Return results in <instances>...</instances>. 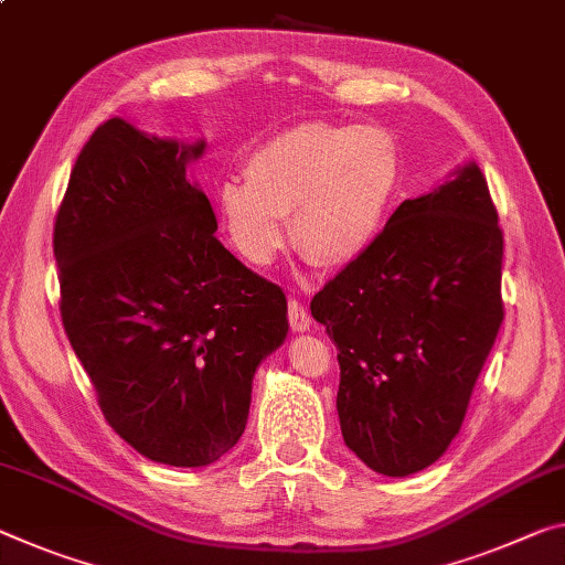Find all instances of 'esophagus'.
Here are the masks:
<instances>
[{"label":"esophagus","mask_w":565,"mask_h":565,"mask_svg":"<svg viewBox=\"0 0 565 565\" xmlns=\"http://www.w3.org/2000/svg\"><path fill=\"white\" fill-rule=\"evenodd\" d=\"M309 324H311V317L307 307L297 299H289V327L294 331H307Z\"/></svg>","instance_id":"34e87169"}]
</instances>
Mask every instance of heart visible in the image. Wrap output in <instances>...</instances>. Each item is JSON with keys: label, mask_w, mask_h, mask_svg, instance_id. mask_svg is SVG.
I'll list each match as a JSON object with an SVG mask.
<instances>
[{"label": "heart", "mask_w": 565, "mask_h": 565, "mask_svg": "<svg viewBox=\"0 0 565 565\" xmlns=\"http://www.w3.org/2000/svg\"><path fill=\"white\" fill-rule=\"evenodd\" d=\"M246 178L223 181L216 203L238 254L266 266L291 241L321 266H347L380 238L402 185L397 138L377 125L299 122L248 156Z\"/></svg>", "instance_id": "b5f03b06"}]
</instances>
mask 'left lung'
I'll return each instance as SVG.
<instances>
[{"mask_svg":"<svg viewBox=\"0 0 565 565\" xmlns=\"http://www.w3.org/2000/svg\"><path fill=\"white\" fill-rule=\"evenodd\" d=\"M503 228L482 170L402 201L366 254L311 299L337 344L339 425L380 476L433 465L460 433L503 324Z\"/></svg>","mask_w":565,"mask_h":565,"instance_id":"left-lung-1","label":"left lung"}]
</instances>
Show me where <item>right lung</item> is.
Wrapping results in <instances>:
<instances>
[{
	"mask_svg": "<svg viewBox=\"0 0 565 565\" xmlns=\"http://www.w3.org/2000/svg\"><path fill=\"white\" fill-rule=\"evenodd\" d=\"M178 146L110 118L55 216L60 315L97 405L148 460L201 468L244 435L256 366L284 342L281 286L216 238Z\"/></svg>",
	"mask_w": 565,
	"mask_h": 565,
	"instance_id": "obj_1",
	"label": "right lung"
}]
</instances>
